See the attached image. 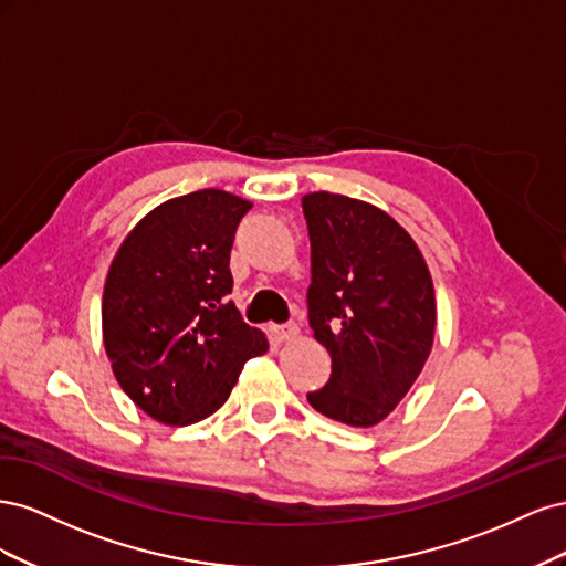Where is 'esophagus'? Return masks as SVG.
I'll list each match as a JSON object with an SVG mask.
<instances>
[{
    "label": "esophagus",
    "instance_id": "1",
    "mask_svg": "<svg viewBox=\"0 0 566 566\" xmlns=\"http://www.w3.org/2000/svg\"><path fill=\"white\" fill-rule=\"evenodd\" d=\"M300 335V328L295 323H285V325H273L271 337L276 342H290Z\"/></svg>",
    "mask_w": 566,
    "mask_h": 566
}]
</instances>
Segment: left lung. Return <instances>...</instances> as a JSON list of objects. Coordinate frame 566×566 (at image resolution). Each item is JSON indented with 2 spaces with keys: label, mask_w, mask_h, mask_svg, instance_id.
I'll return each instance as SVG.
<instances>
[{
  "label": "left lung",
  "mask_w": 566,
  "mask_h": 566,
  "mask_svg": "<svg viewBox=\"0 0 566 566\" xmlns=\"http://www.w3.org/2000/svg\"><path fill=\"white\" fill-rule=\"evenodd\" d=\"M312 241L310 325L333 358L331 380L306 394L325 418L382 422L432 352L437 300L413 238L385 210L339 193H306Z\"/></svg>",
  "instance_id": "obj_1"
}]
</instances>
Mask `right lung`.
Listing matches in <instances>:
<instances>
[{"label": "right lung", "instance_id": "obj_1", "mask_svg": "<svg viewBox=\"0 0 566 566\" xmlns=\"http://www.w3.org/2000/svg\"><path fill=\"white\" fill-rule=\"evenodd\" d=\"M250 200L219 188L165 200L119 243L101 325L115 380L153 420L193 424L227 403L269 349L227 300L231 245Z\"/></svg>", "mask_w": 566, "mask_h": 566}]
</instances>
